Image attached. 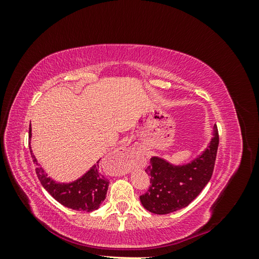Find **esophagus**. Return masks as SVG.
Instances as JSON below:
<instances>
[{
    "mask_svg": "<svg viewBox=\"0 0 259 259\" xmlns=\"http://www.w3.org/2000/svg\"><path fill=\"white\" fill-rule=\"evenodd\" d=\"M132 155H133V151H132L131 147L127 145L121 146L119 149H116V150L112 153L111 158L119 163V165H120V167H119L120 175H125L130 171L131 167L128 165V162L132 158Z\"/></svg>",
    "mask_w": 259,
    "mask_h": 259,
    "instance_id": "esophagus-1",
    "label": "esophagus"
}]
</instances>
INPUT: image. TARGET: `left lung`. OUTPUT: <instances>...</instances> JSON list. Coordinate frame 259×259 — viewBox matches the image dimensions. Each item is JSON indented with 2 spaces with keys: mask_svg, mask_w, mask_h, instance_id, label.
Here are the masks:
<instances>
[{
  "mask_svg": "<svg viewBox=\"0 0 259 259\" xmlns=\"http://www.w3.org/2000/svg\"><path fill=\"white\" fill-rule=\"evenodd\" d=\"M218 144V131L214 125L207 147L190 162L177 165L161 156H152L146 169L151 185L139 197L143 206L153 214L165 215L189 205L209 182Z\"/></svg>",
  "mask_w": 259,
  "mask_h": 259,
  "instance_id": "1",
  "label": "left lung"
}]
</instances>
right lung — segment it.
<instances>
[{"mask_svg": "<svg viewBox=\"0 0 259 259\" xmlns=\"http://www.w3.org/2000/svg\"><path fill=\"white\" fill-rule=\"evenodd\" d=\"M31 124L29 128V138L31 139ZM31 156L37 175L44 189L60 204L74 210L93 211L99 208L106 199L109 180L99 173V161L86 171L84 175L71 183H57L45 173L41 164L37 162L31 150Z\"/></svg>", "mask_w": 259, "mask_h": 259, "instance_id": "right-lung-1", "label": "right lung"}]
</instances>
